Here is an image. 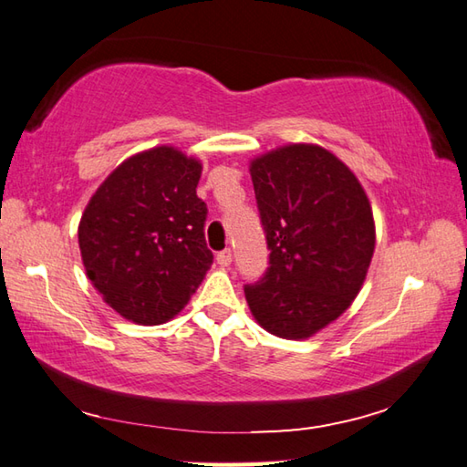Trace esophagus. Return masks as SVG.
I'll return each instance as SVG.
<instances>
[{"label":"esophagus","mask_w":467,"mask_h":467,"mask_svg":"<svg viewBox=\"0 0 467 467\" xmlns=\"http://www.w3.org/2000/svg\"><path fill=\"white\" fill-rule=\"evenodd\" d=\"M216 263L223 266V269H226V266H231L233 263V251L231 249H224L216 254Z\"/></svg>","instance_id":"esophagus-1"}]
</instances>
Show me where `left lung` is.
I'll list each match as a JSON object with an SVG mask.
<instances>
[{"mask_svg":"<svg viewBox=\"0 0 467 467\" xmlns=\"http://www.w3.org/2000/svg\"><path fill=\"white\" fill-rule=\"evenodd\" d=\"M269 269L244 285L249 309L281 339H309L349 309L375 251L371 202L353 171L319 144L251 161Z\"/></svg>","mask_w":467,"mask_h":467,"instance_id":"8db88e82","label":"left lung"}]
</instances>
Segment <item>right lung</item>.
I'll return each mask as SVG.
<instances>
[{"mask_svg": "<svg viewBox=\"0 0 467 467\" xmlns=\"http://www.w3.org/2000/svg\"><path fill=\"white\" fill-rule=\"evenodd\" d=\"M201 174L198 158L154 146L116 166L86 204L78 224L84 269L124 319L171 321L211 269Z\"/></svg>", "mask_w": 467, "mask_h": 467, "instance_id": "add662e5", "label": "right lung"}]
</instances>
